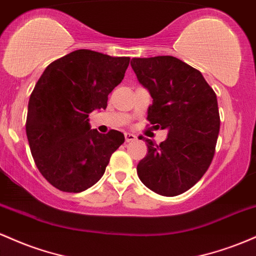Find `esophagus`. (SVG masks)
I'll return each mask as SVG.
<instances>
[{"instance_id": "1", "label": "esophagus", "mask_w": 256, "mask_h": 256, "mask_svg": "<svg viewBox=\"0 0 256 256\" xmlns=\"http://www.w3.org/2000/svg\"><path fill=\"white\" fill-rule=\"evenodd\" d=\"M124 139H126V142H134V140L136 139V136H134V134L126 133L124 134Z\"/></svg>"}]
</instances>
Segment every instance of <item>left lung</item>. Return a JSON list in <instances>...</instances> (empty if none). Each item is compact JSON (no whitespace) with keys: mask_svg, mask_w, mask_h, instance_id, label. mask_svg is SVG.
Here are the masks:
<instances>
[{"mask_svg":"<svg viewBox=\"0 0 256 256\" xmlns=\"http://www.w3.org/2000/svg\"><path fill=\"white\" fill-rule=\"evenodd\" d=\"M132 60L154 99L148 122L168 130L160 145L145 139L148 154L138 164V175L156 194L178 196L190 190L213 160L220 129L216 94L200 71L175 56Z\"/></svg>","mask_w":256,"mask_h":256,"instance_id":"8db88e82","label":"left lung"}]
</instances>
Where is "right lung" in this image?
<instances>
[{"label":"right lung","instance_id":"obj_1","mask_svg":"<svg viewBox=\"0 0 256 256\" xmlns=\"http://www.w3.org/2000/svg\"><path fill=\"white\" fill-rule=\"evenodd\" d=\"M129 56L78 50L46 68L30 96L26 136L40 173L64 192H82L105 173L124 136L90 129L88 116L106 108L108 94L122 82Z\"/></svg>","mask_w":256,"mask_h":256}]
</instances>
